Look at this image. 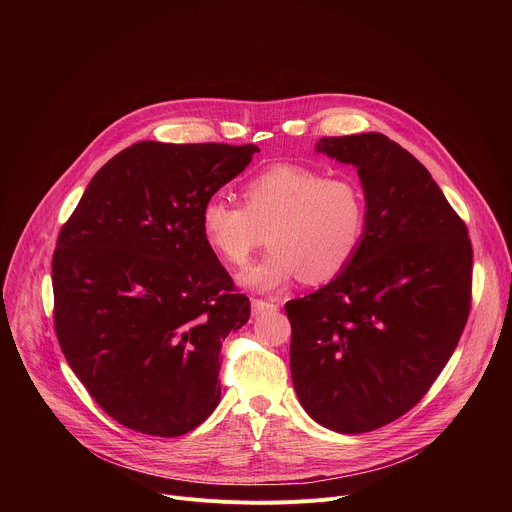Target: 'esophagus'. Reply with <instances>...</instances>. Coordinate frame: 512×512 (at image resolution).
Wrapping results in <instances>:
<instances>
[{
  "mask_svg": "<svg viewBox=\"0 0 512 512\" xmlns=\"http://www.w3.org/2000/svg\"><path fill=\"white\" fill-rule=\"evenodd\" d=\"M279 306L273 302H265V300H251V312L253 316H261L265 312H275Z\"/></svg>",
  "mask_w": 512,
  "mask_h": 512,
  "instance_id": "esophagus-1",
  "label": "esophagus"
}]
</instances>
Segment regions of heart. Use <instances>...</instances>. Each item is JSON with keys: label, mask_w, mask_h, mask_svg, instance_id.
I'll list each match as a JSON object with an SVG mask.
<instances>
[{"label": "heart", "mask_w": 512, "mask_h": 512, "mask_svg": "<svg viewBox=\"0 0 512 512\" xmlns=\"http://www.w3.org/2000/svg\"><path fill=\"white\" fill-rule=\"evenodd\" d=\"M243 206L223 196L200 208L206 247L227 265H243L267 231L271 251L239 273L247 289H281L304 277L326 283L348 269L369 229L362 186L302 164H275L243 184Z\"/></svg>", "instance_id": "heart-1"}]
</instances>
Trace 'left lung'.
Masks as SVG:
<instances>
[{
  "label": "left lung",
  "mask_w": 512,
  "mask_h": 512,
  "mask_svg": "<svg viewBox=\"0 0 512 512\" xmlns=\"http://www.w3.org/2000/svg\"><path fill=\"white\" fill-rule=\"evenodd\" d=\"M314 150L356 168L369 229L344 273L285 304L291 381L314 421L364 433L417 405L456 350L472 245L425 166L387 135L322 137Z\"/></svg>",
  "instance_id": "8db88e82"
}]
</instances>
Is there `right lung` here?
I'll return each instance as SVG.
<instances>
[{
    "mask_svg": "<svg viewBox=\"0 0 512 512\" xmlns=\"http://www.w3.org/2000/svg\"><path fill=\"white\" fill-rule=\"evenodd\" d=\"M253 143L139 141L89 182L52 257L54 328L70 369L121 425L160 437L221 401V348L251 306L206 247L200 208Z\"/></svg>",
    "mask_w": 512,
    "mask_h": 512,
    "instance_id": "right-lung-1",
    "label": "right lung"
}]
</instances>
